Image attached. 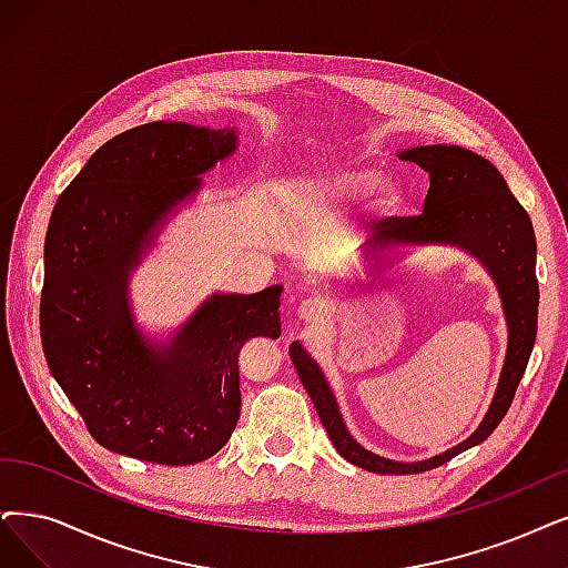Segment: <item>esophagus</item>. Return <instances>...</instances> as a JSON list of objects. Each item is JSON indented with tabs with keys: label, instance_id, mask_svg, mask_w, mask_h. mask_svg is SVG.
Here are the masks:
<instances>
[{
	"label": "esophagus",
	"instance_id": "34e87169",
	"mask_svg": "<svg viewBox=\"0 0 568 568\" xmlns=\"http://www.w3.org/2000/svg\"><path fill=\"white\" fill-rule=\"evenodd\" d=\"M331 310H333V303L326 296H312L301 303V316L307 322L322 320V316H326Z\"/></svg>",
	"mask_w": 568,
	"mask_h": 568
}]
</instances>
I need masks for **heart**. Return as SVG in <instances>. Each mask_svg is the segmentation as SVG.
<instances>
[{
    "label": "heart",
    "mask_w": 568,
    "mask_h": 568,
    "mask_svg": "<svg viewBox=\"0 0 568 568\" xmlns=\"http://www.w3.org/2000/svg\"><path fill=\"white\" fill-rule=\"evenodd\" d=\"M377 174L368 168H349L343 172H335L331 176H324L320 181H314V189H324L331 193H345V195H358L366 193L375 186Z\"/></svg>",
    "instance_id": "1"
}]
</instances>
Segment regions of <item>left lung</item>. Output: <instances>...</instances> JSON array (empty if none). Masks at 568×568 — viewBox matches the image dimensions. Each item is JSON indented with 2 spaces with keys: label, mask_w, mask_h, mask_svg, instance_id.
Listing matches in <instances>:
<instances>
[{
  "label": "left lung",
  "mask_w": 568,
  "mask_h": 568,
  "mask_svg": "<svg viewBox=\"0 0 568 568\" xmlns=\"http://www.w3.org/2000/svg\"><path fill=\"white\" fill-rule=\"evenodd\" d=\"M403 161L419 165L428 174L424 212L417 216H389L377 225L379 244L447 242L478 256L498 284L508 320V354L491 407L475 434L445 455L419 464H400L363 449L343 424L326 377L307 352L293 343L288 347L293 366L320 413V419L335 449L349 464L379 475H410L438 468L464 449L491 436L501 424L527 371L538 326V280L536 235L527 210L519 205L508 184L483 155L462 146H417L400 153Z\"/></svg>",
  "instance_id": "left-lung-1"
}]
</instances>
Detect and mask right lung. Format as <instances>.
<instances>
[{"label": "right lung", "instance_id": "obj_1", "mask_svg": "<svg viewBox=\"0 0 568 568\" xmlns=\"http://www.w3.org/2000/svg\"><path fill=\"white\" fill-rule=\"evenodd\" d=\"M233 149L235 130L146 123L102 144L55 202L41 345L90 436L119 455L163 466L216 455L240 419L242 345L282 333V286L214 296L165 352L144 343L125 305L153 225Z\"/></svg>", "mask_w": 568, "mask_h": 568}]
</instances>
